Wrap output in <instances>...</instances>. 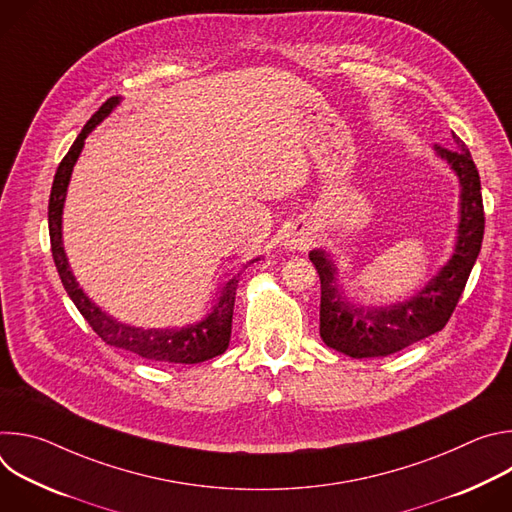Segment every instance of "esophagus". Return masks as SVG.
I'll return each instance as SVG.
<instances>
[{
    "instance_id": "34e87169",
    "label": "esophagus",
    "mask_w": 512,
    "mask_h": 512,
    "mask_svg": "<svg viewBox=\"0 0 512 512\" xmlns=\"http://www.w3.org/2000/svg\"><path fill=\"white\" fill-rule=\"evenodd\" d=\"M312 243H314V231L302 223L291 227L285 237V245L289 249H296V251H306Z\"/></svg>"
}]
</instances>
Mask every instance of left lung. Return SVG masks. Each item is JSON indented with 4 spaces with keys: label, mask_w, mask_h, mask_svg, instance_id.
Returning <instances> with one entry per match:
<instances>
[{
    "label": "left lung",
    "mask_w": 512,
    "mask_h": 512,
    "mask_svg": "<svg viewBox=\"0 0 512 512\" xmlns=\"http://www.w3.org/2000/svg\"><path fill=\"white\" fill-rule=\"evenodd\" d=\"M454 141L458 143V151L437 143L435 152L456 170L462 184V216L456 253L413 300L385 310L356 308L342 298L336 287V267L332 259L324 251L310 253V261L322 285L320 336L330 348L352 358L387 356L440 332L454 314L484 237L480 176L466 143L456 135Z\"/></svg>",
    "instance_id": "left-lung-1"
}]
</instances>
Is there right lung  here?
<instances>
[{
    "label": "right lung",
    "instance_id": "right-lung-1",
    "mask_svg": "<svg viewBox=\"0 0 512 512\" xmlns=\"http://www.w3.org/2000/svg\"><path fill=\"white\" fill-rule=\"evenodd\" d=\"M119 103L117 97L107 99L99 111L87 121L75 143L70 145L68 154L62 158L58 164V170L54 174L52 190H50V200H48V231H50V247H52V257L54 265L58 269L60 281L66 289V294L70 300L75 302L83 318L89 322V326L97 332V336L109 344L117 346L123 350H129L145 360H156V362H178V364H196L204 362L212 356L223 354L229 346L231 340V328H233V306H235V291L239 283V275L233 277L225 289L223 296L214 306L212 314L202 320L196 326L184 328V330H141V328H131L125 326L105 312H101L79 287V283L72 277V271L68 269L66 255L62 249V233H60V218H62V204H64V194L66 186L70 180L72 166H75L83 145L85 137L93 131V127L109 115V111Z\"/></svg>",
    "mask_w": 512,
    "mask_h": 512
}]
</instances>
